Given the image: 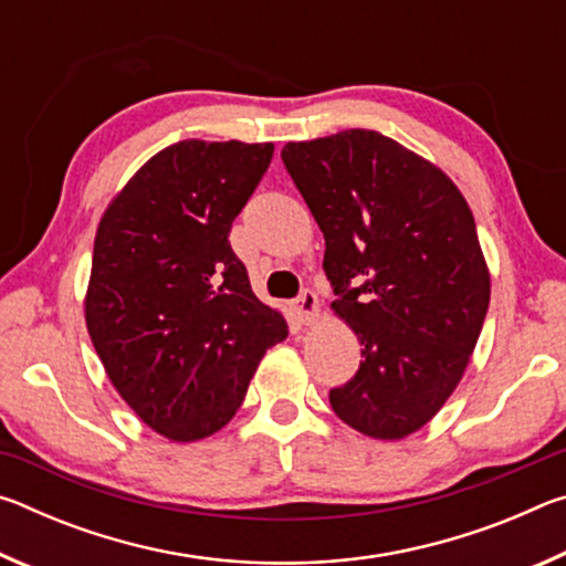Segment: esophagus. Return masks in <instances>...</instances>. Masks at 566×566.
Here are the masks:
<instances>
[{
	"label": "esophagus",
	"instance_id": "1",
	"mask_svg": "<svg viewBox=\"0 0 566 566\" xmlns=\"http://www.w3.org/2000/svg\"><path fill=\"white\" fill-rule=\"evenodd\" d=\"M292 310H294L296 317H300V322H304V324L317 322L319 319V300H317V294H314L312 290H304L300 294V300L294 302Z\"/></svg>",
	"mask_w": 566,
	"mask_h": 566
}]
</instances>
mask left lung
I'll return each mask as SVG.
<instances>
[{
    "instance_id": "1",
    "label": "left lung",
    "mask_w": 566,
    "mask_h": 566,
    "mask_svg": "<svg viewBox=\"0 0 566 566\" xmlns=\"http://www.w3.org/2000/svg\"><path fill=\"white\" fill-rule=\"evenodd\" d=\"M282 159L324 234L332 310L361 344L334 415L371 439L415 434L457 389L490 306L472 209L442 169L371 129L290 142Z\"/></svg>"
}]
</instances>
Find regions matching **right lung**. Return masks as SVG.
I'll list each match as a JSON object with an SVG mask.
<instances>
[{"label": "right lung", "instance_id": "1", "mask_svg": "<svg viewBox=\"0 0 566 566\" xmlns=\"http://www.w3.org/2000/svg\"><path fill=\"white\" fill-rule=\"evenodd\" d=\"M272 155V142H177L99 219L90 337L119 397L171 442L219 432L264 352L286 339L284 317L256 300L229 244Z\"/></svg>", "mask_w": 566, "mask_h": 566}]
</instances>
